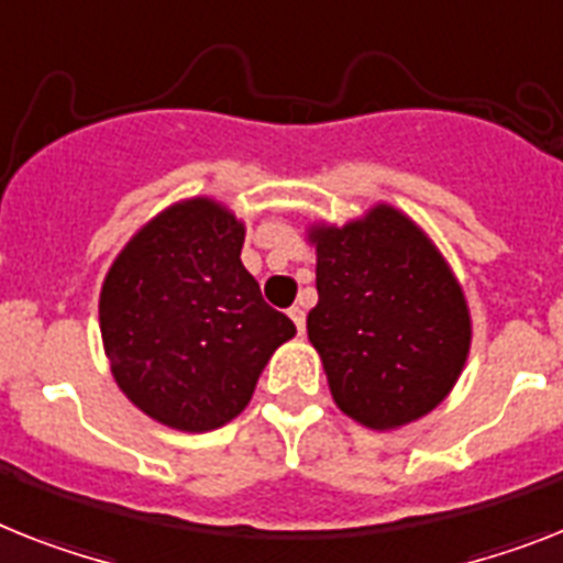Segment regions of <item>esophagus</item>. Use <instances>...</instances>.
Instances as JSON below:
<instances>
[{"mask_svg":"<svg viewBox=\"0 0 563 563\" xmlns=\"http://www.w3.org/2000/svg\"><path fill=\"white\" fill-rule=\"evenodd\" d=\"M287 313H290L292 324H296V331H299V333H305V310H301L299 305H292V308L287 310Z\"/></svg>","mask_w":563,"mask_h":563,"instance_id":"1","label":"esophagus"}]
</instances>
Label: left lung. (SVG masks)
Returning a JSON list of instances; mask_svg holds the SVG:
<instances>
[{
	"label": "left lung",
	"mask_w": 563,
	"mask_h": 563,
	"mask_svg": "<svg viewBox=\"0 0 563 563\" xmlns=\"http://www.w3.org/2000/svg\"><path fill=\"white\" fill-rule=\"evenodd\" d=\"M308 336L336 406L368 429L420 420L457 383L472 342L463 290L420 227L394 207L316 227Z\"/></svg>",
	"instance_id": "8db88e82"
}]
</instances>
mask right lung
Returning <instances> with one entry per match:
<instances>
[{"instance_id":"right-lung-1","label":"right lung","mask_w":563,"mask_h":563,"mask_svg":"<svg viewBox=\"0 0 563 563\" xmlns=\"http://www.w3.org/2000/svg\"><path fill=\"white\" fill-rule=\"evenodd\" d=\"M244 227L209 198L175 203L114 258L100 292L111 374L134 406L180 431L239 417L296 324L241 264Z\"/></svg>"}]
</instances>
